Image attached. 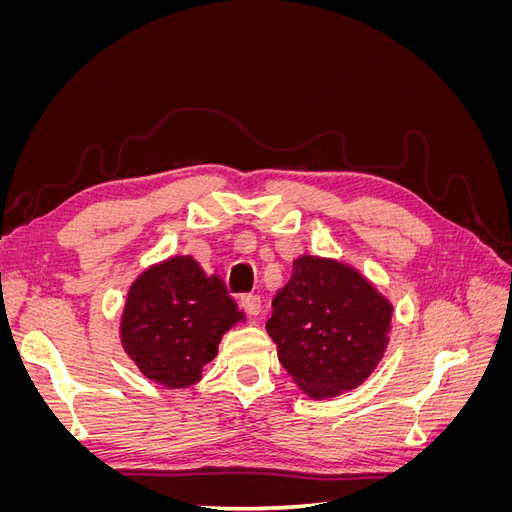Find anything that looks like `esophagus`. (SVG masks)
Here are the masks:
<instances>
[{"mask_svg": "<svg viewBox=\"0 0 512 512\" xmlns=\"http://www.w3.org/2000/svg\"><path fill=\"white\" fill-rule=\"evenodd\" d=\"M241 307L250 316H258L260 314V307H262V301H260L258 294H243V297H241Z\"/></svg>", "mask_w": 512, "mask_h": 512, "instance_id": "1", "label": "esophagus"}]
</instances>
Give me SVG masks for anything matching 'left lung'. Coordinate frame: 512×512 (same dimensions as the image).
<instances>
[{
  "label": "left lung",
  "instance_id": "8db88e82",
  "mask_svg": "<svg viewBox=\"0 0 512 512\" xmlns=\"http://www.w3.org/2000/svg\"><path fill=\"white\" fill-rule=\"evenodd\" d=\"M393 303L335 258L301 254L273 299L267 333L292 382L312 399L361 386L389 346Z\"/></svg>",
  "mask_w": 512,
  "mask_h": 512
}]
</instances>
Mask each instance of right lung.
<instances>
[{"label": "right lung", "mask_w": 512, "mask_h": 512, "mask_svg": "<svg viewBox=\"0 0 512 512\" xmlns=\"http://www.w3.org/2000/svg\"><path fill=\"white\" fill-rule=\"evenodd\" d=\"M245 322L218 275L192 256H170L130 284L119 318V342L141 374L166 389L200 380L226 331Z\"/></svg>", "instance_id": "add662e5"}]
</instances>
